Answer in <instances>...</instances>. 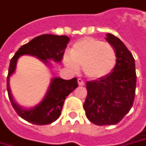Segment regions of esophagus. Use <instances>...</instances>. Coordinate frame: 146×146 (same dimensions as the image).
Wrapping results in <instances>:
<instances>
[{
	"mask_svg": "<svg viewBox=\"0 0 146 146\" xmlns=\"http://www.w3.org/2000/svg\"><path fill=\"white\" fill-rule=\"evenodd\" d=\"M78 84H79V85L83 86V85H84V81L81 79H78Z\"/></svg>",
	"mask_w": 146,
	"mask_h": 146,
	"instance_id": "1",
	"label": "esophagus"
}]
</instances>
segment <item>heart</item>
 <instances>
[{"label":"heart","mask_w":146,"mask_h":146,"mask_svg":"<svg viewBox=\"0 0 146 146\" xmlns=\"http://www.w3.org/2000/svg\"><path fill=\"white\" fill-rule=\"evenodd\" d=\"M117 55L115 48L106 42L92 37H84L66 53L63 62L67 68L78 71L80 66L84 75L91 79L106 76L115 68Z\"/></svg>","instance_id":"obj_1"}]
</instances>
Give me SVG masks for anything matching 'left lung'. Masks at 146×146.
<instances>
[{"label":"left lung","instance_id":"8db88e82","mask_svg":"<svg viewBox=\"0 0 146 146\" xmlns=\"http://www.w3.org/2000/svg\"><path fill=\"white\" fill-rule=\"evenodd\" d=\"M106 41L115 49L117 61L112 72L98 80L88 81L84 108L88 119L96 125H114L132 108L137 75L135 60L118 37L107 33Z\"/></svg>","mask_w":146,"mask_h":146}]
</instances>
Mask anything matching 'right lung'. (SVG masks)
I'll list each match as a JSON object with an SVG mask.
<instances>
[{
  "mask_svg": "<svg viewBox=\"0 0 146 146\" xmlns=\"http://www.w3.org/2000/svg\"><path fill=\"white\" fill-rule=\"evenodd\" d=\"M70 38L66 36L44 34L35 37L31 41L21 46L11 59L7 77V91L11 104L21 118L36 125H45L56 121L61 115L65 99L78 87L76 78L65 80L54 76L51 79L48 89L43 99L36 106L26 108L14 101L9 88V79L15 73L18 60L21 56L31 55L40 59L50 69L51 61L61 62ZM53 73V72H52Z\"/></svg>",
  "mask_w": 146,
  "mask_h": 146,
  "instance_id": "add662e5",
  "label": "right lung"
}]
</instances>
